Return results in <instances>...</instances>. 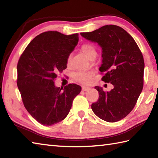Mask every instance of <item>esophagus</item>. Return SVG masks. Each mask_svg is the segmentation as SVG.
Masks as SVG:
<instances>
[{
    "label": "esophagus",
    "mask_w": 158,
    "mask_h": 158,
    "mask_svg": "<svg viewBox=\"0 0 158 158\" xmlns=\"http://www.w3.org/2000/svg\"><path fill=\"white\" fill-rule=\"evenodd\" d=\"M89 89H90V88L88 87V86H82V90H84V91L89 90Z\"/></svg>",
    "instance_id": "34e87169"
}]
</instances>
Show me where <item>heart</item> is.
<instances>
[{
    "label": "heart",
    "mask_w": 158,
    "mask_h": 158,
    "mask_svg": "<svg viewBox=\"0 0 158 158\" xmlns=\"http://www.w3.org/2000/svg\"><path fill=\"white\" fill-rule=\"evenodd\" d=\"M81 51L89 60L95 58L96 55H97V51H96L95 47L93 44L89 43L82 44L81 47ZM69 63H70V56H69L68 59H67V65H69ZM90 77H91V74L89 73H78L76 74L75 78L79 82L83 83V84H86L90 81Z\"/></svg>",
    "instance_id": "heart-1"
}]
</instances>
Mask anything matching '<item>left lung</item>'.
<instances>
[{
  "mask_svg": "<svg viewBox=\"0 0 158 158\" xmlns=\"http://www.w3.org/2000/svg\"><path fill=\"white\" fill-rule=\"evenodd\" d=\"M88 40L102 48V64L99 69L105 73L102 80L114 85L110 91L100 86L98 100L91 108L96 116L106 122L124 118L137 103L143 89V55L130 35L120 26L106 25L94 31L81 33Z\"/></svg>",
  "mask_w": 158,
  "mask_h": 158,
  "instance_id": "left-lung-1",
  "label": "left lung"
}]
</instances>
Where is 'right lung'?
<instances>
[{"instance_id": "add662e5", "label": "right lung", "mask_w": 158, "mask_h": 158, "mask_svg": "<svg viewBox=\"0 0 158 158\" xmlns=\"http://www.w3.org/2000/svg\"><path fill=\"white\" fill-rule=\"evenodd\" d=\"M79 42L77 33L58 31L38 35L26 47L17 64V86L25 108L36 121L50 126L68 116L81 87H56L54 80L67 68V59Z\"/></svg>"}]
</instances>
